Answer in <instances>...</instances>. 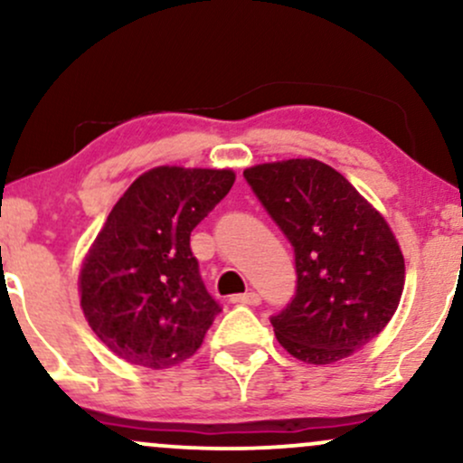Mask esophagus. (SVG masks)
Here are the masks:
<instances>
[{"label":"esophagus","instance_id":"esophagus-1","mask_svg":"<svg viewBox=\"0 0 463 463\" xmlns=\"http://www.w3.org/2000/svg\"><path fill=\"white\" fill-rule=\"evenodd\" d=\"M231 302H235V305H250V307H257V305H261V296H259L257 291H248V294L232 296Z\"/></svg>","mask_w":463,"mask_h":463}]
</instances>
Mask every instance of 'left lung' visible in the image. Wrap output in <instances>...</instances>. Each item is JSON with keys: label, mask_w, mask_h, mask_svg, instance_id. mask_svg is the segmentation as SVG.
Here are the masks:
<instances>
[{"label": "left lung", "mask_w": 463, "mask_h": 463, "mask_svg": "<svg viewBox=\"0 0 463 463\" xmlns=\"http://www.w3.org/2000/svg\"><path fill=\"white\" fill-rule=\"evenodd\" d=\"M254 195L294 246L296 294L269 317L287 353L335 364L374 339L394 316L405 259L383 215L316 158L254 165Z\"/></svg>", "instance_id": "obj_1"}]
</instances>
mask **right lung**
<instances>
[{"label":"right lung","mask_w":463,"mask_h":463,"mask_svg":"<svg viewBox=\"0 0 463 463\" xmlns=\"http://www.w3.org/2000/svg\"><path fill=\"white\" fill-rule=\"evenodd\" d=\"M235 183L231 169L154 167L110 211L80 269V305L117 357L163 370L189 359L222 311L191 231Z\"/></svg>","instance_id":"right-lung-1"}]
</instances>
